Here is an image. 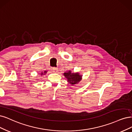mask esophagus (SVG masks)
<instances>
[{
  "instance_id": "obj_1",
  "label": "esophagus",
  "mask_w": 132,
  "mask_h": 132,
  "mask_svg": "<svg viewBox=\"0 0 132 132\" xmlns=\"http://www.w3.org/2000/svg\"><path fill=\"white\" fill-rule=\"evenodd\" d=\"M52 70H53V72H55V73H57V71H58V69H57V68H56V67H53Z\"/></svg>"
}]
</instances>
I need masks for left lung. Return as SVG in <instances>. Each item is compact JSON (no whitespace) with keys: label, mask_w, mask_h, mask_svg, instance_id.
<instances>
[{"label":"left lung","mask_w":132,"mask_h":132,"mask_svg":"<svg viewBox=\"0 0 132 132\" xmlns=\"http://www.w3.org/2000/svg\"><path fill=\"white\" fill-rule=\"evenodd\" d=\"M63 76L66 78L67 81L71 85L78 84L81 80L82 76L80 75L79 73H72L71 71H67L63 73Z\"/></svg>","instance_id":"1"}]
</instances>
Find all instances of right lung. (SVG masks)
<instances>
[{
    "label": "right lung",
    "mask_w": 132,
    "mask_h": 132,
    "mask_svg": "<svg viewBox=\"0 0 132 132\" xmlns=\"http://www.w3.org/2000/svg\"><path fill=\"white\" fill-rule=\"evenodd\" d=\"M46 73H47V72H46V71H45V72H44V73L42 72V73H41V75L42 76V75H45V74H46Z\"/></svg>",
    "instance_id": "right-lung-1"
}]
</instances>
